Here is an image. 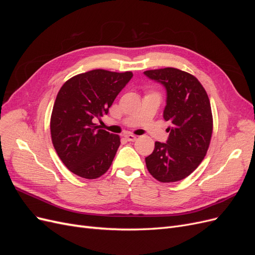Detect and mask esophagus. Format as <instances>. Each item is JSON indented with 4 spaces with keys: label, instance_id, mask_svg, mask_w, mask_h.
Returning <instances> with one entry per match:
<instances>
[{
    "label": "esophagus",
    "instance_id": "34e87169",
    "mask_svg": "<svg viewBox=\"0 0 255 255\" xmlns=\"http://www.w3.org/2000/svg\"><path fill=\"white\" fill-rule=\"evenodd\" d=\"M125 137L127 138L128 141H135L137 139V137L135 135H133V134H126Z\"/></svg>",
    "mask_w": 255,
    "mask_h": 255
}]
</instances>
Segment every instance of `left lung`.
<instances>
[{"label": "left lung", "mask_w": 255, "mask_h": 255, "mask_svg": "<svg viewBox=\"0 0 255 255\" xmlns=\"http://www.w3.org/2000/svg\"><path fill=\"white\" fill-rule=\"evenodd\" d=\"M166 88L164 119L170 122L166 143L155 142L145 157L151 175L161 183L181 181L201 164L210 146L213 115L210 99L197 78L175 68L143 72Z\"/></svg>", "instance_id": "1"}]
</instances>
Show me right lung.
I'll return each mask as SVG.
<instances>
[{
  "label": "right lung",
  "mask_w": 255,
  "mask_h": 255,
  "mask_svg": "<svg viewBox=\"0 0 255 255\" xmlns=\"http://www.w3.org/2000/svg\"><path fill=\"white\" fill-rule=\"evenodd\" d=\"M133 73L96 69L68 80L59 89L51 116L54 149L65 166L84 179L109 170L120 137L100 128L96 119L109 113Z\"/></svg>",
  "instance_id": "right-lung-1"
}]
</instances>
